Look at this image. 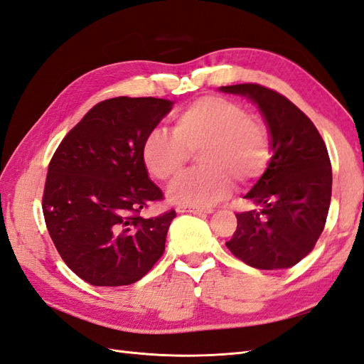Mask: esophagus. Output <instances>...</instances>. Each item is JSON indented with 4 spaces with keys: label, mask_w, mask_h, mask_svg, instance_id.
Returning a JSON list of instances; mask_svg holds the SVG:
<instances>
[{
    "label": "esophagus",
    "mask_w": 364,
    "mask_h": 364,
    "mask_svg": "<svg viewBox=\"0 0 364 364\" xmlns=\"http://www.w3.org/2000/svg\"><path fill=\"white\" fill-rule=\"evenodd\" d=\"M176 213H191V214H202V213H211L209 209L203 208H194V206H185V205H178L176 206Z\"/></svg>",
    "instance_id": "esophagus-1"
}]
</instances>
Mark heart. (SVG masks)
<instances>
[{
  "label": "heart",
  "mask_w": 364,
  "mask_h": 364,
  "mask_svg": "<svg viewBox=\"0 0 364 364\" xmlns=\"http://www.w3.org/2000/svg\"><path fill=\"white\" fill-rule=\"evenodd\" d=\"M270 149L266 121L229 98L205 95L173 114V132H149L141 156L153 178L170 183L183 171L191 151L199 150L200 168L185 174L168 196L174 203L205 208L228 197L234 182H255L267 168Z\"/></svg>",
  "instance_id": "1"
}]
</instances>
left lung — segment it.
Returning a JSON list of instances; mask_svg holds the SVG:
<instances>
[{
  "label": "left lung",
  "mask_w": 364,
  "mask_h": 364,
  "mask_svg": "<svg viewBox=\"0 0 364 364\" xmlns=\"http://www.w3.org/2000/svg\"><path fill=\"white\" fill-rule=\"evenodd\" d=\"M255 102L266 118L273 156L245 196L257 209L237 213L228 249L261 270L287 269L310 253L326 223L333 173L325 142L299 107L258 83L220 87Z\"/></svg>",
  "instance_id": "8db88e82"
}]
</instances>
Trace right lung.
<instances>
[{
    "label": "right lung",
    "mask_w": 364,
    "mask_h": 364,
    "mask_svg": "<svg viewBox=\"0 0 364 364\" xmlns=\"http://www.w3.org/2000/svg\"><path fill=\"white\" fill-rule=\"evenodd\" d=\"M171 106L153 97L103 100L54 151L42 211L59 255L86 282L134 284L162 257L176 213L139 215L141 209L164 200L149 179L141 147Z\"/></svg>",
    "instance_id": "right-lung-1"
}]
</instances>
